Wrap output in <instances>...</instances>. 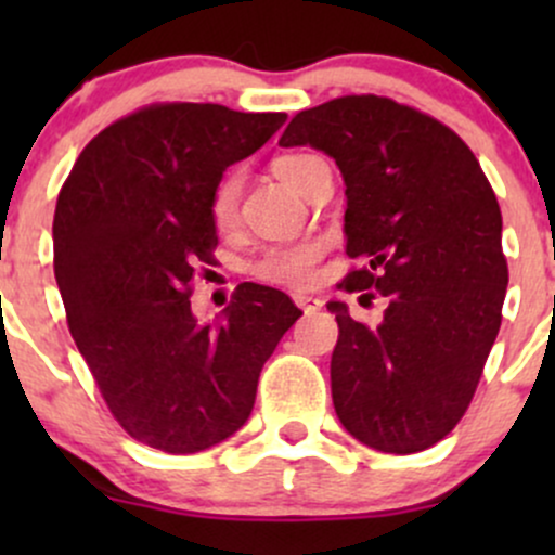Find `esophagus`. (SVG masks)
<instances>
[{
  "mask_svg": "<svg viewBox=\"0 0 555 555\" xmlns=\"http://www.w3.org/2000/svg\"><path fill=\"white\" fill-rule=\"evenodd\" d=\"M295 305L302 310L305 315H310V313H318V310L323 308V299L310 297V295H295Z\"/></svg>",
  "mask_w": 555,
  "mask_h": 555,
  "instance_id": "1",
  "label": "esophagus"
}]
</instances>
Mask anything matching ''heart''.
Returning a JSON list of instances; mask_svg holds the SVG:
<instances>
[{"mask_svg": "<svg viewBox=\"0 0 555 555\" xmlns=\"http://www.w3.org/2000/svg\"><path fill=\"white\" fill-rule=\"evenodd\" d=\"M323 158L315 154H282L273 158V175L282 180L286 188H292L295 193L302 195L305 182H308L310 171L315 164H321ZM240 190H242V177L240 171H229V175L216 184L214 197H211V219L216 229H229L237 219V206H240ZM323 256V242L321 240H305L295 242V245H279L266 250L258 258V263L253 266V273L260 282H269L276 286H299L313 284L318 260Z\"/></svg>", "mask_w": 555, "mask_h": 555, "instance_id": "heart-1", "label": "heart"}]
</instances>
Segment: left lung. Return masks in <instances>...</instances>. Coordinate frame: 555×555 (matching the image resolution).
Returning a JSON list of instances; mask_svg holds the SVG:
<instances>
[{
    "label": "left lung",
    "mask_w": 555,
    "mask_h": 555,
    "mask_svg": "<svg viewBox=\"0 0 555 555\" xmlns=\"http://www.w3.org/2000/svg\"><path fill=\"white\" fill-rule=\"evenodd\" d=\"M279 145L334 158L347 256L365 263L341 286L388 299L375 328L347 302L326 305L339 323L336 415L371 449H428L462 420L501 328L508 269L493 188L456 132L380 95L299 112Z\"/></svg>",
    "instance_id": "left-lung-1"
}]
</instances>
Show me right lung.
Listing matches in <instances>:
<instances>
[{
    "mask_svg": "<svg viewBox=\"0 0 555 555\" xmlns=\"http://www.w3.org/2000/svg\"><path fill=\"white\" fill-rule=\"evenodd\" d=\"M286 114L156 104L101 130L54 211V276L69 334L117 423L140 443L195 454L250 417L266 360L302 310L245 282L197 323L190 282L219 245L211 197Z\"/></svg>",
    "mask_w": 555,
    "mask_h": 555,
    "instance_id": "add662e5",
    "label": "right lung"
}]
</instances>
